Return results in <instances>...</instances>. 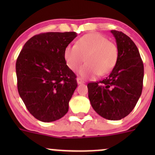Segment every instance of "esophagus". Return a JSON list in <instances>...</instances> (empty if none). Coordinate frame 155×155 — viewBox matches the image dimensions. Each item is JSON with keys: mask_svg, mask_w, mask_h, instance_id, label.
Returning a JSON list of instances; mask_svg holds the SVG:
<instances>
[{"mask_svg": "<svg viewBox=\"0 0 155 155\" xmlns=\"http://www.w3.org/2000/svg\"><path fill=\"white\" fill-rule=\"evenodd\" d=\"M76 81H77V83L79 84V85L84 83V81L82 80V79H81V78H77V79H76Z\"/></svg>", "mask_w": 155, "mask_h": 155, "instance_id": "obj_1", "label": "esophagus"}]
</instances>
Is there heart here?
<instances>
[{"label": "heart", "mask_w": 155, "mask_h": 155, "mask_svg": "<svg viewBox=\"0 0 155 155\" xmlns=\"http://www.w3.org/2000/svg\"><path fill=\"white\" fill-rule=\"evenodd\" d=\"M118 58L116 45L97 33L82 36L75 46L69 45L64 51L65 63L73 71L77 70L85 58L87 64L79 70V74L83 78L107 74L116 64Z\"/></svg>", "instance_id": "b5f03b06"}]
</instances>
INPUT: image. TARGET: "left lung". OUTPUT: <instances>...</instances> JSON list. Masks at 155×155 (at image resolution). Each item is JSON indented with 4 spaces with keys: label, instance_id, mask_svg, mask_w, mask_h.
Listing matches in <instances>:
<instances>
[{
    "label": "left lung",
    "instance_id": "left-lung-1",
    "mask_svg": "<svg viewBox=\"0 0 155 155\" xmlns=\"http://www.w3.org/2000/svg\"><path fill=\"white\" fill-rule=\"evenodd\" d=\"M118 58L109 76L87 84L88 98L95 112L103 118L121 120L129 115L143 91L144 66L135 43L121 31L112 30Z\"/></svg>",
    "mask_w": 155,
    "mask_h": 155
}]
</instances>
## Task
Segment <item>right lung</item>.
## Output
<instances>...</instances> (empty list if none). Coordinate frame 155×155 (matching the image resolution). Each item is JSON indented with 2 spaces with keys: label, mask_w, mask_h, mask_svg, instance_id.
Returning a JSON list of instances; mask_svg holds the SVG:
<instances>
[{
  "label": "right lung",
  "mask_w": 155,
  "mask_h": 155,
  "mask_svg": "<svg viewBox=\"0 0 155 155\" xmlns=\"http://www.w3.org/2000/svg\"><path fill=\"white\" fill-rule=\"evenodd\" d=\"M76 32H48L28 40L17 58L18 91L30 113L43 122L60 119L68 112L77 87L76 76L64 58Z\"/></svg>",
  "instance_id": "add662e5"
}]
</instances>
